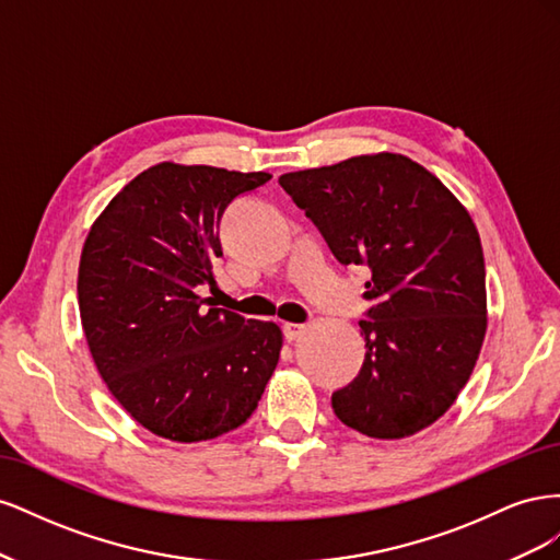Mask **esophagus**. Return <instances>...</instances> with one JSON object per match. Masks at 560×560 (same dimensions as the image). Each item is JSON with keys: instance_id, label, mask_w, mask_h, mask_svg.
<instances>
[{"instance_id": "1", "label": "esophagus", "mask_w": 560, "mask_h": 560, "mask_svg": "<svg viewBox=\"0 0 560 560\" xmlns=\"http://www.w3.org/2000/svg\"><path fill=\"white\" fill-rule=\"evenodd\" d=\"M303 329H306V327H303V325H294V322H287V325L282 327V334H284V338H287V341H296V338L303 334Z\"/></svg>"}]
</instances>
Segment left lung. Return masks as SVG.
Returning <instances> with one entry per match:
<instances>
[{
	"label": "left lung",
	"mask_w": 560,
	"mask_h": 560,
	"mask_svg": "<svg viewBox=\"0 0 560 560\" xmlns=\"http://www.w3.org/2000/svg\"><path fill=\"white\" fill-rule=\"evenodd\" d=\"M282 189L343 266H366L360 374L331 395L338 420L401 439L448 411L486 336V264L467 210L399 154L287 173Z\"/></svg>",
	"instance_id": "obj_1"
}]
</instances>
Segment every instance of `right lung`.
I'll list each match as a JSON object with an SVG mask.
<instances>
[{"label": "right lung", "mask_w": 560, "mask_h": 560, "mask_svg": "<svg viewBox=\"0 0 560 560\" xmlns=\"http://www.w3.org/2000/svg\"><path fill=\"white\" fill-rule=\"evenodd\" d=\"M268 173L159 163L93 224L79 311L100 376L142 428L206 442L241 428L280 360L282 331L200 299L214 290L219 222Z\"/></svg>", "instance_id": "1"}]
</instances>
